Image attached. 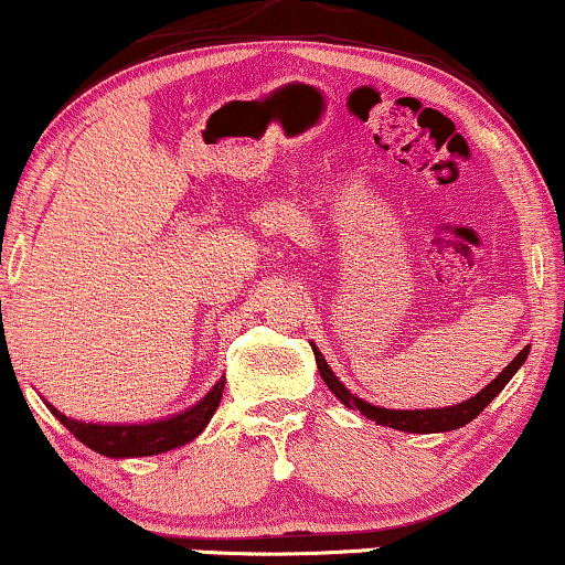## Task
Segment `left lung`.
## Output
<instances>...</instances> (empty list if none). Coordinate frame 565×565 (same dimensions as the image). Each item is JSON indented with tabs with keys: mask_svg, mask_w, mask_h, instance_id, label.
Returning <instances> with one entry per match:
<instances>
[{
	"mask_svg": "<svg viewBox=\"0 0 565 565\" xmlns=\"http://www.w3.org/2000/svg\"><path fill=\"white\" fill-rule=\"evenodd\" d=\"M310 347H312V354H316L320 377H323L328 388H331V394L339 398V402L344 404L347 409L362 412L367 419H375V425H385V427H394V430L419 433V435H425V433H451V430H459V427L472 423L477 414H480L484 406L492 402V398L501 394V391L505 388V383H509L511 377L516 375V370L524 365L526 356H530V344H526L509 362V367H505L503 373H498L495 381L484 385L480 394H475L472 398H467V402H461V404L440 406V409H383V406H375V404L365 402V398L354 396L352 391H349L347 385L333 375V370L328 367L326 356L320 354V349L312 344V341H310Z\"/></svg>",
	"mask_w": 565,
	"mask_h": 565,
	"instance_id": "1",
	"label": "left lung"
}]
</instances>
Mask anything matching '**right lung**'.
<instances>
[{
	"label": "right lung",
	"instance_id": "obj_1",
	"mask_svg": "<svg viewBox=\"0 0 565 565\" xmlns=\"http://www.w3.org/2000/svg\"><path fill=\"white\" fill-rule=\"evenodd\" d=\"M224 383L226 377L221 375V381H216V385H213L209 394L200 398L198 404H192L190 409L140 425L85 423V419L67 417V414H62L49 402L46 406L77 440L90 448V451L109 456V459H138V456L167 454L171 448H180L184 443L195 440L198 435L205 430V425L211 423L213 412L218 409L221 396H224Z\"/></svg>",
	"mask_w": 565,
	"mask_h": 565
}]
</instances>
